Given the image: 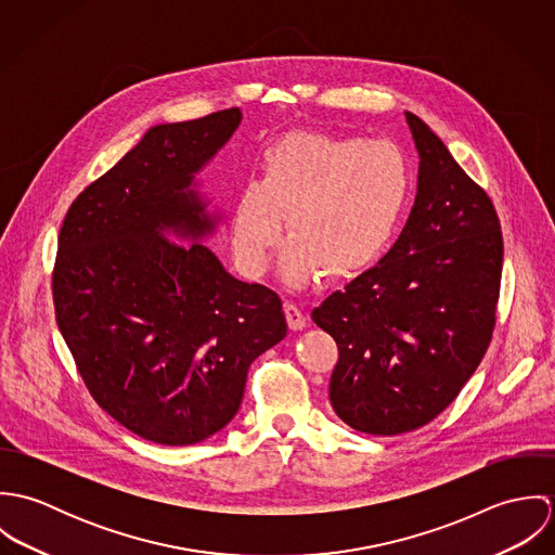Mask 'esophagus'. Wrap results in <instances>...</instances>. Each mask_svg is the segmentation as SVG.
Masks as SVG:
<instances>
[{
  "label": "esophagus",
  "instance_id": "1",
  "mask_svg": "<svg viewBox=\"0 0 555 555\" xmlns=\"http://www.w3.org/2000/svg\"><path fill=\"white\" fill-rule=\"evenodd\" d=\"M284 314H286V320H288V326L293 328V331H301V328H306V324H308V318L306 314L301 312V308L299 306H295V304H284Z\"/></svg>",
  "mask_w": 555,
  "mask_h": 555
}]
</instances>
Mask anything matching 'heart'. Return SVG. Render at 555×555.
Returning a JSON list of instances; mask_svg holds the SVG:
<instances>
[{
    "label": "heart",
    "mask_w": 555,
    "mask_h": 555,
    "mask_svg": "<svg viewBox=\"0 0 555 555\" xmlns=\"http://www.w3.org/2000/svg\"><path fill=\"white\" fill-rule=\"evenodd\" d=\"M410 194L412 168L393 143L295 132L269 152L262 181L238 194L231 224L237 264L260 275L286 220V282L354 278L391 245Z\"/></svg>",
    "instance_id": "b5f03b06"
}]
</instances>
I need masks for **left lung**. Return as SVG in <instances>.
Returning a JSON list of instances; mask_svg holds the SVG:
<instances>
[{"mask_svg": "<svg viewBox=\"0 0 555 555\" xmlns=\"http://www.w3.org/2000/svg\"><path fill=\"white\" fill-rule=\"evenodd\" d=\"M410 218L370 271L312 318L337 344L328 397L357 431L396 436L434 421L468 383L495 326L502 231L487 192L416 115Z\"/></svg>", "mask_w": 555, "mask_h": 555, "instance_id": "obj_1", "label": "left lung"}]
</instances>
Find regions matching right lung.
Instances as JSON below:
<instances>
[{
	"label": "right lung",
	"instance_id": "obj_1",
	"mask_svg": "<svg viewBox=\"0 0 555 555\" xmlns=\"http://www.w3.org/2000/svg\"><path fill=\"white\" fill-rule=\"evenodd\" d=\"M238 108L154 126L70 205L53 269L57 326L91 397L132 434L196 444L237 414L251 361L286 337L278 293L233 278L201 238L190 185Z\"/></svg>",
	"mask_w": 555,
	"mask_h": 555
}]
</instances>
